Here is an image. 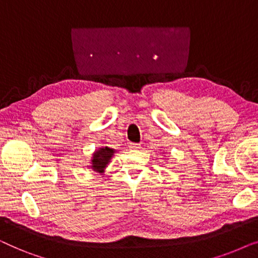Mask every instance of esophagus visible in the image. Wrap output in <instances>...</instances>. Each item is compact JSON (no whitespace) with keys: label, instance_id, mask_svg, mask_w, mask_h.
<instances>
[{"label":"esophagus","instance_id":"esophagus-1","mask_svg":"<svg viewBox=\"0 0 258 258\" xmlns=\"http://www.w3.org/2000/svg\"><path fill=\"white\" fill-rule=\"evenodd\" d=\"M129 148H130V149H133V150L140 149L141 144H139V143H130V144H129Z\"/></svg>","mask_w":258,"mask_h":258}]
</instances>
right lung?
<instances>
[{
    "instance_id": "right-lung-1",
    "label": "right lung",
    "mask_w": 258,
    "mask_h": 258,
    "mask_svg": "<svg viewBox=\"0 0 258 258\" xmlns=\"http://www.w3.org/2000/svg\"><path fill=\"white\" fill-rule=\"evenodd\" d=\"M115 150L110 149V148L104 147V148H100L96 153L93 155V160H91V168L94 169L95 171L102 172L104 170L105 165H107L109 162H110V158L114 155Z\"/></svg>"
}]
</instances>
